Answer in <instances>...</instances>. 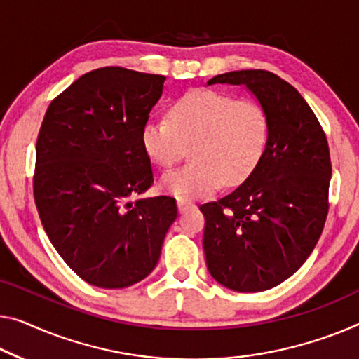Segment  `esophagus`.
Instances as JSON below:
<instances>
[{"mask_svg":"<svg viewBox=\"0 0 359 359\" xmlns=\"http://www.w3.org/2000/svg\"><path fill=\"white\" fill-rule=\"evenodd\" d=\"M177 206H179V211L184 212L185 210H189V208H194L195 205L191 201H189V200H179L177 201Z\"/></svg>","mask_w":359,"mask_h":359,"instance_id":"1","label":"esophagus"}]
</instances>
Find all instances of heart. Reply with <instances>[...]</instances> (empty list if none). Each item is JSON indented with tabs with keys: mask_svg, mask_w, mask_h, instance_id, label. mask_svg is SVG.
I'll return each instance as SVG.
<instances>
[{
	"mask_svg": "<svg viewBox=\"0 0 359 359\" xmlns=\"http://www.w3.org/2000/svg\"><path fill=\"white\" fill-rule=\"evenodd\" d=\"M269 137L263 104L210 88L182 93L169 104L168 119L151 117L140 132L143 151L164 169L177 164L190 145V161L161 179L163 190L180 200L210 194L221 182L242 184L263 159Z\"/></svg>",
	"mask_w": 359,
	"mask_h": 359,
	"instance_id": "heart-1",
	"label": "heart"
}]
</instances>
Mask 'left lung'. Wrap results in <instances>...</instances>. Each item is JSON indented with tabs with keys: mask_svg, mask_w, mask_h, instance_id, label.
<instances>
[{
	"mask_svg": "<svg viewBox=\"0 0 359 359\" xmlns=\"http://www.w3.org/2000/svg\"><path fill=\"white\" fill-rule=\"evenodd\" d=\"M245 85L269 116L271 137L255 172L232 194L200 206L210 274L235 292H263L302 267L329 212L332 174L325 133L298 90L250 69L208 85Z\"/></svg>",
	"mask_w": 359,
	"mask_h": 359,
	"instance_id": "1",
	"label": "left lung"
}]
</instances>
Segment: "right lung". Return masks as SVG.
Wrapping results in <instances>:
<instances>
[{
	"mask_svg": "<svg viewBox=\"0 0 359 359\" xmlns=\"http://www.w3.org/2000/svg\"><path fill=\"white\" fill-rule=\"evenodd\" d=\"M165 77L100 67L48 106L36 138L34 198L43 229L85 282L124 288L154 269L177 217L172 196L135 200L153 185L142 126Z\"/></svg>",
	"mask_w": 359,
	"mask_h": 359,
	"instance_id": "add662e5",
	"label": "right lung"
}]
</instances>
